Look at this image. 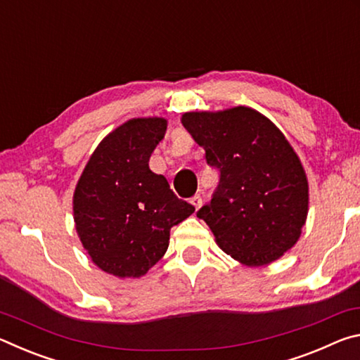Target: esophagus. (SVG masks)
<instances>
[{
  "instance_id": "1",
  "label": "esophagus",
  "mask_w": 360,
  "mask_h": 360,
  "mask_svg": "<svg viewBox=\"0 0 360 360\" xmlns=\"http://www.w3.org/2000/svg\"><path fill=\"white\" fill-rule=\"evenodd\" d=\"M191 203L195 206V210H200V208H202V205H203V200H202V197H200V195H195V197L191 200Z\"/></svg>"
}]
</instances>
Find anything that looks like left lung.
<instances>
[{
  "mask_svg": "<svg viewBox=\"0 0 360 360\" xmlns=\"http://www.w3.org/2000/svg\"><path fill=\"white\" fill-rule=\"evenodd\" d=\"M181 122L221 172L197 212L217 246L248 266L283 257L300 238L309 203L307 173L283 131L248 106L186 112Z\"/></svg>",
  "mask_w": 360,
  "mask_h": 360,
  "instance_id": "8db88e82",
  "label": "left lung"
}]
</instances>
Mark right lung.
I'll use <instances>...</instances> for the list:
<instances>
[{
  "label": "right lung",
  "mask_w": 360,
  "mask_h": 360,
  "mask_svg": "<svg viewBox=\"0 0 360 360\" xmlns=\"http://www.w3.org/2000/svg\"><path fill=\"white\" fill-rule=\"evenodd\" d=\"M163 117H138L101 139L79 178L72 216L79 240L108 275L141 278L169 245V230L195 211L149 168L165 138Z\"/></svg>",
  "instance_id": "add662e5"
}]
</instances>
